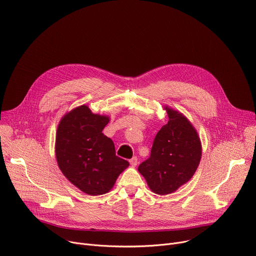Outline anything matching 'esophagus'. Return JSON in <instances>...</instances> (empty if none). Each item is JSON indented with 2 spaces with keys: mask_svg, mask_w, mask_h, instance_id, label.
I'll return each mask as SVG.
<instances>
[{
  "mask_svg": "<svg viewBox=\"0 0 256 256\" xmlns=\"http://www.w3.org/2000/svg\"><path fill=\"white\" fill-rule=\"evenodd\" d=\"M137 162H138V160H137L136 156H133V158L130 159V164H131L132 166H136V165H137Z\"/></svg>",
  "mask_w": 256,
  "mask_h": 256,
  "instance_id": "obj_1",
  "label": "esophagus"
}]
</instances>
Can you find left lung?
<instances>
[{
  "label": "left lung",
  "mask_w": 256,
  "mask_h": 256,
  "mask_svg": "<svg viewBox=\"0 0 256 256\" xmlns=\"http://www.w3.org/2000/svg\"><path fill=\"white\" fill-rule=\"evenodd\" d=\"M169 121L156 133L148 159L138 171L150 188L168 194L188 182L199 166L202 148L198 133L180 112L166 108Z\"/></svg>",
  "instance_id": "1"
}]
</instances>
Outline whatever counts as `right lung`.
I'll return each instance as SVG.
<instances>
[{
	"label": "right lung",
	"instance_id": "right-lung-1",
	"mask_svg": "<svg viewBox=\"0 0 256 256\" xmlns=\"http://www.w3.org/2000/svg\"><path fill=\"white\" fill-rule=\"evenodd\" d=\"M108 118L86 106L66 114L56 133V160L66 178L82 192H108L128 161L116 154L114 142L102 133Z\"/></svg>",
	"mask_w": 256,
	"mask_h": 256
}]
</instances>
